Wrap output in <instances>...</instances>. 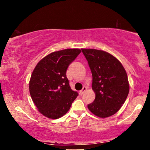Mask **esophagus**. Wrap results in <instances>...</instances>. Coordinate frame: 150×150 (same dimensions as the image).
<instances>
[{"mask_svg": "<svg viewBox=\"0 0 150 150\" xmlns=\"http://www.w3.org/2000/svg\"><path fill=\"white\" fill-rule=\"evenodd\" d=\"M86 90H87V87L84 86L83 88V89H82L81 91H80V94H81V95H83V94L86 91Z\"/></svg>", "mask_w": 150, "mask_h": 150, "instance_id": "1", "label": "esophagus"}]
</instances>
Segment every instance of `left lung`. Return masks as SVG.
Listing matches in <instances>:
<instances>
[{"label":"left lung","instance_id":"1","mask_svg":"<svg viewBox=\"0 0 150 150\" xmlns=\"http://www.w3.org/2000/svg\"><path fill=\"white\" fill-rule=\"evenodd\" d=\"M91 69L92 89L96 98L88 104L92 113L107 117L116 113L129 93L126 71L122 63L109 53L96 49H82Z\"/></svg>","mask_w":150,"mask_h":150}]
</instances>
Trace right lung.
<instances>
[{"instance_id":"add662e5","label":"right lung","mask_w":150,"mask_h":150,"mask_svg":"<svg viewBox=\"0 0 150 150\" xmlns=\"http://www.w3.org/2000/svg\"><path fill=\"white\" fill-rule=\"evenodd\" d=\"M80 49H65L47 55L36 65L29 83L31 98L42 115L58 119L66 113L78 96L69 86L67 67L78 57Z\"/></svg>"}]
</instances>
